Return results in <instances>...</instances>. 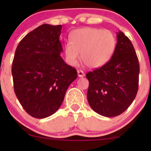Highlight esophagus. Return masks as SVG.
Wrapping results in <instances>:
<instances>
[{
  "instance_id": "esophagus-1",
  "label": "esophagus",
  "mask_w": 151,
  "mask_h": 151,
  "mask_svg": "<svg viewBox=\"0 0 151 151\" xmlns=\"http://www.w3.org/2000/svg\"><path fill=\"white\" fill-rule=\"evenodd\" d=\"M77 74H78V76H79V77H84V75H85V74L84 73V72L81 70L77 71Z\"/></svg>"
}]
</instances>
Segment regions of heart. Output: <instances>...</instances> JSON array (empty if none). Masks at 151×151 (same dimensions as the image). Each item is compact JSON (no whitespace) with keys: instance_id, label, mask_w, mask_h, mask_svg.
Listing matches in <instances>:
<instances>
[{"instance_id":"1","label":"heart","mask_w":151,"mask_h":151,"mask_svg":"<svg viewBox=\"0 0 151 151\" xmlns=\"http://www.w3.org/2000/svg\"><path fill=\"white\" fill-rule=\"evenodd\" d=\"M116 39L111 31L96 27H84L72 31L70 41L65 45L67 62L77 65L81 58L87 67L97 68L106 64L113 56Z\"/></svg>"}]
</instances>
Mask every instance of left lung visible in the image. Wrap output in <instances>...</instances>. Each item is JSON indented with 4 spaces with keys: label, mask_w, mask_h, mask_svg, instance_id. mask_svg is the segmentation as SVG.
Here are the masks:
<instances>
[{
    "label": "left lung",
    "mask_w": 151,
    "mask_h": 151,
    "mask_svg": "<svg viewBox=\"0 0 151 151\" xmlns=\"http://www.w3.org/2000/svg\"><path fill=\"white\" fill-rule=\"evenodd\" d=\"M140 67L132 43L121 31L111 60L99 69L88 72L87 100L95 112L114 117L124 112L136 97Z\"/></svg>",
    "instance_id": "left-lung-1"
}]
</instances>
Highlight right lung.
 <instances>
[{
    "instance_id": "right-lung-1",
    "label": "right lung",
    "mask_w": 151,
    "mask_h": 151,
    "mask_svg": "<svg viewBox=\"0 0 151 151\" xmlns=\"http://www.w3.org/2000/svg\"><path fill=\"white\" fill-rule=\"evenodd\" d=\"M62 25L43 24L22 39L12 66L14 91L29 115L44 119L63 102L69 86L77 78L75 68L60 56Z\"/></svg>"
}]
</instances>
